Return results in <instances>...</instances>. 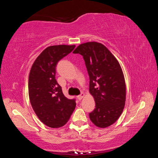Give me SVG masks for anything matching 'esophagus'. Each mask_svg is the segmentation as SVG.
Wrapping results in <instances>:
<instances>
[{"label": "esophagus", "mask_w": 158, "mask_h": 158, "mask_svg": "<svg viewBox=\"0 0 158 158\" xmlns=\"http://www.w3.org/2000/svg\"><path fill=\"white\" fill-rule=\"evenodd\" d=\"M84 93H81V94H80L79 95H78L77 96V99H78L79 100H81V99L84 98Z\"/></svg>", "instance_id": "obj_1"}]
</instances>
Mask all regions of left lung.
Masks as SVG:
<instances>
[{
  "mask_svg": "<svg viewBox=\"0 0 158 158\" xmlns=\"http://www.w3.org/2000/svg\"><path fill=\"white\" fill-rule=\"evenodd\" d=\"M73 53L83 56L89 73V92L95 102L90 121L101 128L110 126L123 111L126 96L118 61L105 45L96 42L80 44Z\"/></svg>",
  "mask_w": 158,
  "mask_h": 158,
  "instance_id": "obj_1",
  "label": "left lung"
}]
</instances>
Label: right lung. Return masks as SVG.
<instances>
[{"instance_id": "obj_1", "label": "right lung", "mask_w": 158, "mask_h": 158, "mask_svg": "<svg viewBox=\"0 0 158 158\" xmlns=\"http://www.w3.org/2000/svg\"><path fill=\"white\" fill-rule=\"evenodd\" d=\"M75 45H54L46 48L31 67L28 78L29 99L35 113L48 127L66 124L75 109V100L63 95L55 78L58 61L72 52Z\"/></svg>"}]
</instances>
